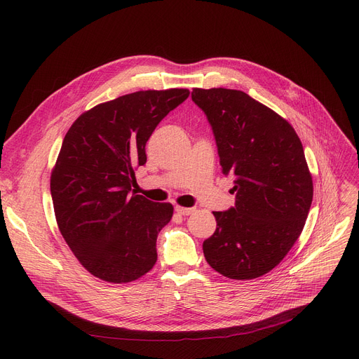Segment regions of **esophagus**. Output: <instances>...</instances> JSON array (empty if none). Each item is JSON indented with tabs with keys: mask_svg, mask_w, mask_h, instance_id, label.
Segmentation results:
<instances>
[{
	"mask_svg": "<svg viewBox=\"0 0 359 359\" xmlns=\"http://www.w3.org/2000/svg\"><path fill=\"white\" fill-rule=\"evenodd\" d=\"M175 210L180 215H191L192 212H195V208H184V206H176Z\"/></svg>",
	"mask_w": 359,
	"mask_h": 359,
	"instance_id": "esophagus-1",
	"label": "esophagus"
}]
</instances>
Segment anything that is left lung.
Here are the masks:
<instances>
[{
    "label": "left lung",
    "instance_id": "8db88e82",
    "mask_svg": "<svg viewBox=\"0 0 359 359\" xmlns=\"http://www.w3.org/2000/svg\"><path fill=\"white\" fill-rule=\"evenodd\" d=\"M192 100L212 128L219 164L234 177L236 205L212 212L203 241L210 266L230 279H255L287 256L304 229L313 180L303 144L278 113L230 88H194Z\"/></svg>",
    "mask_w": 359,
    "mask_h": 359
}]
</instances>
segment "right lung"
I'll return each mask as SVG.
<instances>
[{"label": "right lung", "instance_id": "add662e5", "mask_svg": "<svg viewBox=\"0 0 359 359\" xmlns=\"http://www.w3.org/2000/svg\"><path fill=\"white\" fill-rule=\"evenodd\" d=\"M189 90L125 94L84 111L68 129L50 176L60 231L96 278L125 284L153 269L157 236L173 217L172 203L132 191L135 168L157 125L189 97Z\"/></svg>", "mask_w": 359, "mask_h": 359}]
</instances>
